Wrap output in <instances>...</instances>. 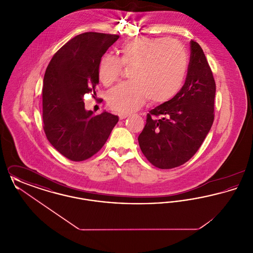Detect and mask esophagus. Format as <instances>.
<instances>
[{"instance_id":"obj_1","label":"esophagus","mask_w":253,"mask_h":253,"mask_svg":"<svg viewBox=\"0 0 253 253\" xmlns=\"http://www.w3.org/2000/svg\"><path fill=\"white\" fill-rule=\"evenodd\" d=\"M128 116H129L128 114H124V113H120V114H119L120 120H124V119H126Z\"/></svg>"}]
</instances>
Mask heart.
<instances>
[{
  "instance_id": "b5f03b06",
  "label": "heart",
  "mask_w": 253,
  "mask_h": 253,
  "mask_svg": "<svg viewBox=\"0 0 253 253\" xmlns=\"http://www.w3.org/2000/svg\"><path fill=\"white\" fill-rule=\"evenodd\" d=\"M120 60L104 55L98 64V78L106 86L118 82L122 65L131 68L129 83L110 91V107L121 113L139 108L147 97L154 103L168 101L180 89L187 69V55L176 42L167 38L143 37L124 42Z\"/></svg>"
}]
</instances>
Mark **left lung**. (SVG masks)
Segmentation results:
<instances>
[{
	"label": "left lung",
	"instance_id": "left-lung-1",
	"mask_svg": "<svg viewBox=\"0 0 253 253\" xmlns=\"http://www.w3.org/2000/svg\"><path fill=\"white\" fill-rule=\"evenodd\" d=\"M185 84L171 99L151 110L138 135L146 158L157 168L186 163L198 151L214 120L215 82L201 46L190 42Z\"/></svg>",
	"mask_w": 253,
	"mask_h": 253
}]
</instances>
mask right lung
<instances>
[{"instance_id":"add662e5","label":"right lung","mask_w":253,"mask_h":253,"mask_svg":"<svg viewBox=\"0 0 253 253\" xmlns=\"http://www.w3.org/2000/svg\"><path fill=\"white\" fill-rule=\"evenodd\" d=\"M120 36L86 32L73 38L53 56L43 78V130L63 157L83 161L105 144L119 117L106 111L94 116L85 94L96 93L98 64Z\"/></svg>"}]
</instances>
